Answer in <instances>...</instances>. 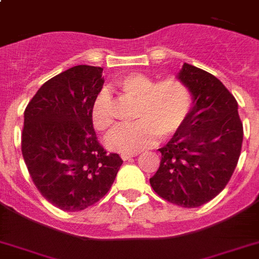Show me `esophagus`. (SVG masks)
Returning a JSON list of instances; mask_svg holds the SVG:
<instances>
[{"mask_svg": "<svg viewBox=\"0 0 259 259\" xmlns=\"http://www.w3.org/2000/svg\"><path fill=\"white\" fill-rule=\"evenodd\" d=\"M137 156V152H134V154H122L121 155V157H122V160H130L132 157Z\"/></svg>", "mask_w": 259, "mask_h": 259, "instance_id": "obj_1", "label": "esophagus"}]
</instances>
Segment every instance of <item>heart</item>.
<instances>
[{"instance_id": "b5f03b06", "label": "heart", "mask_w": 259, "mask_h": 259, "mask_svg": "<svg viewBox=\"0 0 259 259\" xmlns=\"http://www.w3.org/2000/svg\"><path fill=\"white\" fill-rule=\"evenodd\" d=\"M114 84L123 95L136 100L137 120L130 125L114 127L108 134L105 145L114 151L134 154L151 146L159 136H173L192 111V92L185 83L175 78L155 82L143 73H130L118 78ZM91 121L99 132H105L113 125L112 99L105 90L99 92L92 102Z\"/></svg>"}]
</instances>
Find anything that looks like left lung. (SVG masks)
Segmentation results:
<instances>
[{"label":"left lung","mask_w":259,"mask_h":259,"mask_svg":"<svg viewBox=\"0 0 259 259\" xmlns=\"http://www.w3.org/2000/svg\"><path fill=\"white\" fill-rule=\"evenodd\" d=\"M177 78L192 92V111L159 148L160 167L150 184L165 201L192 208L226 188L237 165L244 130L235 96L217 76L184 64Z\"/></svg>","instance_id":"obj_1"}]
</instances>
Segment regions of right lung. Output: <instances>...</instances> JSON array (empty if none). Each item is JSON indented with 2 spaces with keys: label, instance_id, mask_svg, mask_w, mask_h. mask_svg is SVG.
<instances>
[{
  "label": "right lung",
  "instance_id": "add662e5",
  "mask_svg": "<svg viewBox=\"0 0 259 259\" xmlns=\"http://www.w3.org/2000/svg\"><path fill=\"white\" fill-rule=\"evenodd\" d=\"M103 69L78 65L47 80L24 111L22 155L33 184L64 211L90 207L108 193L120 169L118 154H107L91 121L102 91Z\"/></svg>",
  "mask_w": 259,
  "mask_h": 259
}]
</instances>
